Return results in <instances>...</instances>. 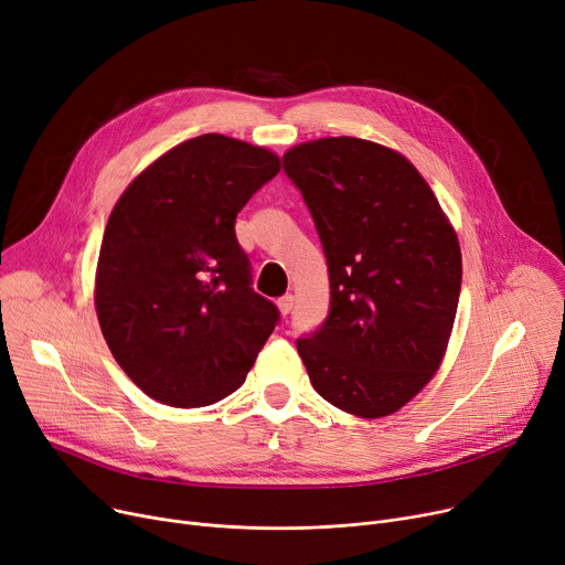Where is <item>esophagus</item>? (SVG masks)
Wrapping results in <instances>:
<instances>
[{"instance_id": "34e87169", "label": "esophagus", "mask_w": 565, "mask_h": 565, "mask_svg": "<svg viewBox=\"0 0 565 565\" xmlns=\"http://www.w3.org/2000/svg\"><path fill=\"white\" fill-rule=\"evenodd\" d=\"M292 305H295V298H292V295H284V298H279V302H277V307H279L281 316H288V313L292 311Z\"/></svg>"}]
</instances>
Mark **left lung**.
Masks as SVG:
<instances>
[{
  "mask_svg": "<svg viewBox=\"0 0 565 565\" xmlns=\"http://www.w3.org/2000/svg\"><path fill=\"white\" fill-rule=\"evenodd\" d=\"M330 273V316L298 352L313 390L362 419L398 412L441 366L462 254L454 224L403 153L360 137L288 148Z\"/></svg>",
  "mask_w": 565,
  "mask_h": 565,
  "instance_id": "8db88e82",
  "label": "left lung"
}]
</instances>
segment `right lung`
Masks as SVG:
<instances>
[{"label":"right lung","instance_id":"right-lung-1","mask_svg":"<svg viewBox=\"0 0 565 565\" xmlns=\"http://www.w3.org/2000/svg\"><path fill=\"white\" fill-rule=\"evenodd\" d=\"M279 169L263 146L201 135L148 164L111 207L96 313L114 360L153 401L226 398L273 334L279 311L249 286L235 217Z\"/></svg>","mask_w":565,"mask_h":565}]
</instances>
